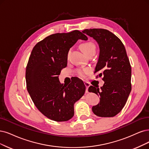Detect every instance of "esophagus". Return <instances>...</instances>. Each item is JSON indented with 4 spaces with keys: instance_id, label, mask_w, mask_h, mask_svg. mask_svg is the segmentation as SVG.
<instances>
[{
    "instance_id": "1",
    "label": "esophagus",
    "mask_w": 149,
    "mask_h": 149,
    "mask_svg": "<svg viewBox=\"0 0 149 149\" xmlns=\"http://www.w3.org/2000/svg\"><path fill=\"white\" fill-rule=\"evenodd\" d=\"M84 84H85V85L86 86V92L88 93V88L90 86V84L88 83V82H85Z\"/></svg>"
}]
</instances>
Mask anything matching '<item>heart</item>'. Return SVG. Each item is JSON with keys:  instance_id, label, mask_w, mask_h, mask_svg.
Returning a JSON list of instances; mask_svg holds the SVG:
<instances>
[{"instance_id": "b5f03b06", "label": "heart", "mask_w": 149, "mask_h": 149, "mask_svg": "<svg viewBox=\"0 0 149 149\" xmlns=\"http://www.w3.org/2000/svg\"><path fill=\"white\" fill-rule=\"evenodd\" d=\"M80 48L85 56H88V55L91 54H95L96 52V45H95L94 43L90 41H88L81 43ZM69 53L70 51H69V52L68 53V57H69ZM77 72L79 75L84 77L88 73V70L86 69H79L78 70Z\"/></svg>"}]
</instances>
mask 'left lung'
<instances>
[{
    "instance_id": "8db88e82",
    "label": "left lung",
    "mask_w": 149,
    "mask_h": 149,
    "mask_svg": "<svg viewBox=\"0 0 149 149\" xmlns=\"http://www.w3.org/2000/svg\"><path fill=\"white\" fill-rule=\"evenodd\" d=\"M82 32L98 43L100 56L94 73L104 81L101 89L97 85L89 87V92L100 96V103L92 111L98 117H114L124 107L131 91V67L125 46L106 29H85Z\"/></svg>"
}]
</instances>
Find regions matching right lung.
Listing matches in <instances>:
<instances>
[{"instance_id": "add662e5", "label": "right lung", "mask_w": 149, "mask_h": 149, "mask_svg": "<svg viewBox=\"0 0 149 149\" xmlns=\"http://www.w3.org/2000/svg\"><path fill=\"white\" fill-rule=\"evenodd\" d=\"M79 39L88 38L77 30L45 37L33 48L26 66L27 90L33 102L42 114L56 122L73 117L74 104L85 92L84 82L79 79L65 86L58 79L67 66L69 49Z\"/></svg>"}]
</instances>
